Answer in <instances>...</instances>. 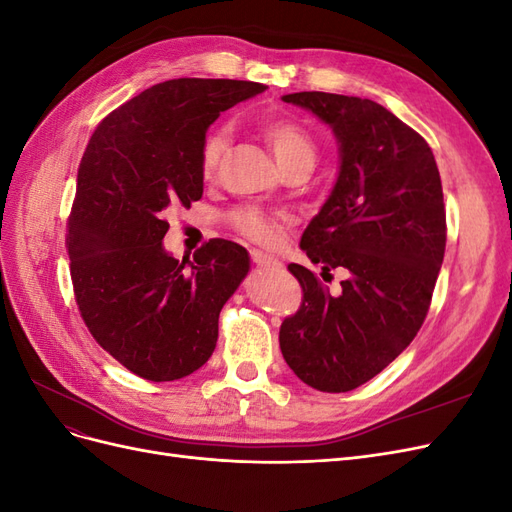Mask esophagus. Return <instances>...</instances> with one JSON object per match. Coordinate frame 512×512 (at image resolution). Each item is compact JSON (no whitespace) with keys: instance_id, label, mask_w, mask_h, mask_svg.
Listing matches in <instances>:
<instances>
[{"instance_id":"obj_1","label":"esophagus","mask_w":512,"mask_h":512,"mask_svg":"<svg viewBox=\"0 0 512 512\" xmlns=\"http://www.w3.org/2000/svg\"><path fill=\"white\" fill-rule=\"evenodd\" d=\"M252 260L256 262L258 267H262V269H280V267H282L280 260L269 256V254H265V252H258V250L252 252Z\"/></svg>"}]
</instances>
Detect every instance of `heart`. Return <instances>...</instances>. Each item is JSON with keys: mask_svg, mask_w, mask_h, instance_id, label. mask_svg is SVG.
Masks as SVG:
<instances>
[{"mask_svg": "<svg viewBox=\"0 0 512 512\" xmlns=\"http://www.w3.org/2000/svg\"><path fill=\"white\" fill-rule=\"evenodd\" d=\"M262 134H265L280 168L290 164L314 166V160H316L314 138L301 126V123L292 119H271L262 126ZM226 145H228L226 128H215L207 134L203 151H200V164H203L205 175L215 173ZM230 220L245 237H250L252 241L262 245L273 243L277 239V232H280L269 215L260 213L258 209H239L230 215Z\"/></svg>", "mask_w": 512, "mask_h": 512, "instance_id": "b5f03b06", "label": "heart"}]
</instances>
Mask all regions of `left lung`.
<instances>
[{
    "instance_id": "obj_1",
    "label": "left lung",
    "mask_w": 512,
    "mask_h": 512,
    "mask_svg": "<svg viewBox=\"0 0 512 512\" xmlns=\"http://www.w3.org/2000/svg\"><path fill=\"white\" fill-rule=\"evenodd\" d=\"M282 100L333 130L337 179L301 250L348 277L333 297L312 271L288 265L303 305L282 322L280 348L312 389L346 393L393 363L427 316L446 247L442 181L425 138L382 104L324 91Z\"/></svg>"
}]
</instances>
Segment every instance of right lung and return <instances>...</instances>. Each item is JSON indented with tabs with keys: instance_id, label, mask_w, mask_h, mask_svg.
I'll return each instance as SVG.
<instances>
[{
	"instance_id": "1",
	"label": "right lung",
	"mask_w": 512,
	"mask_h": 512,
	"mask_svg": "<svg viewBox=\"0 0 512 512\" xmlns=\"http://www.w3.org/2000/svg\"><path fill=\"white\" fill-rule=\"evenodd\" d=\"M265 89L164 81L102 119L85 149L68 222L74 297L96 342L145 380H179L209 361L222 307L250 271L232 241L213 239L179 262L162 239L168 209L203 196L211 123Z\"/></svg>"
}]
</instances>
